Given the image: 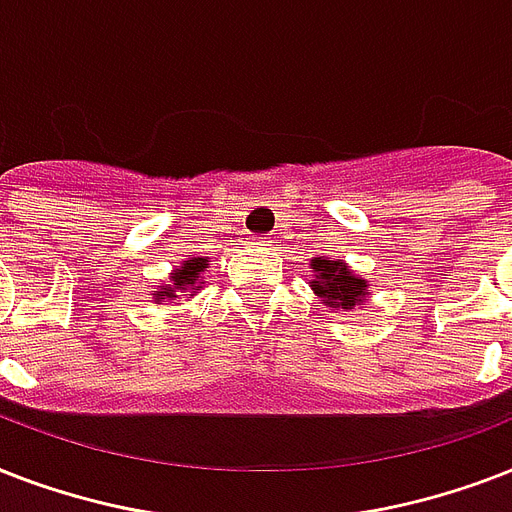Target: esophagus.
I'll list each match as a JSON object with an SVG mask.
<instances>
[{"label": "esophagus", "mask_w": 512, "mask_h": 512, "mask_svg": "<svg viewBox=\"0 0 512 512\" xmlns=\"http://www.w3.org/2000/svg\"><path fill=\"white\" fill-rule=\"evenodd\" d=\"M257 241H260V239H257Z\"/></svg>", "instance_id": "obj_1"}]
</instances>
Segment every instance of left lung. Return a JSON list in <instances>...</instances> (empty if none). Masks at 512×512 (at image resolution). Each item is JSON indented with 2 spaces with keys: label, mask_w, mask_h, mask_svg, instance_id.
Listing matches in <instances>:
<instances>
[{
  "label": "left lung",
  "mask_w": 512,
  "mask_h": 512,
  "mask_svg": "<svg viewBox=\"0 0 512 512\" xmlns=\"http://www.w3.org/2000/svg\"><path fill=\"white\" fill-rule=\"evenodd\" d=\"M313 271L316 279L311 281V287L324 297V303L329 308H353V305H364L366 284L364 279H358L348 271V265H342L340 260H324L316 257L313 260Z\"/></svg>",
  "instance_id": "8db88e82"
}]
</instances>
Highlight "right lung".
Instances as JSON below:
<instances>
[{
    "mask_svg": "<svg viewBox=\"0 0 512 512\" xmlns=\"http://www.w3.org/2000/svg\"><path fill=\"white\" fill-rule=\"evenodd\" d=\"M207 268V260L204 257H191V260H185L175 273H172V284L170 287H164V292L156 295V300H170V297H177L175 292L177 289H185L191 287L199 281V273Z\"/></svg>",
    "mask_w": 512,
    "mask_h": 512,
    "instance_id": "right-lung-1",
    "label": "right lung"
}]
</instances>
